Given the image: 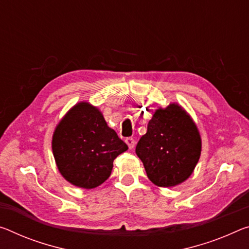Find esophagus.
Returning a JSON list of instances; mask_svg holds the SVG:
<instances>
[{
	"label": "esophagus",
	"mask_w": 249,
	"mask_h": 249,
	"mask_svg": "<svg viewBox=\"0 0 249 249\" xmlns=\"http://www.w3.org/2000/svg\"><path fill=\"white\" fill-rule=\"evenodd\" d=\"M125 142H126V144H127L129 149L134 148V146H135V140H134L133 137H127V139L125 140Z\"/></svg>",
	"instance_id": "34e87169"
}]
</instances>
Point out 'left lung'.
<instances>
[{
	"mask_svg": "<svg viewBox=\"0 0 249 249\" xmlns=\"http://www.w3.org/2000/svg\"><path fill=\"white\" fill-rule=\"evenodd\" d=\"M135 152L152 183L172 187L192 175L202 152V140L191 116L172 103L156 109Z\"/></svg>",
	"mask_w": 249,
	"mask_h": 249,
	"instance_id": "8db88e82",
	"label": "left lung"
}]
</instances>
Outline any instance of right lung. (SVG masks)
<instances>
[{
	"label": "right lung",
	"instance_id": "add662e5",
	"mask_svg": "<svg viewBox=\"0 0 249 249\" xmlns=\"http://www.w3.org/2000/svg\"><path fill=\"white\" fill-rule=\"evenodd\" d=\"M52 149L62 176L75 186L90 189L108 178L114 160L128 146L108 127L98 108L81 102L56 126Z\"/></svg>",
	"mask_w": 249,
	"mask_h": 249
}]
</instances>
